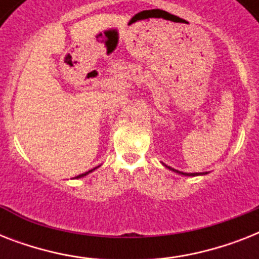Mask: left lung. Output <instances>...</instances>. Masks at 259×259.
<instances>
[{
    "instance_id": "left-lung-1",
    "label": "left lung",
    "mask_w": 259,
    "mask_h": 259,
    "mask_svg": "<svg viewBox=\"0 0 259 259\" xmlns=\"http://www.w3.org/2000/svg\"><path fill=\"white\" fill-rule=\"evenodd\" d=\"M169 168V166H168ZM177 173H181V175H185V176H195V175H197V173H183V172H179L177 170Z\"/></svg>"
}]
</instances>
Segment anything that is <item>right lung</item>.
<instances>
[{
  "mask_svg": "<svg viewBox=\"0 0 259 259\" xmlns=\"http://www.w3.org/2000/svg\"><path fill=\"white\" fill-rule=\"evenodd\" d=\"M91 172V170H89V172H86V173H82V175H79V176H76V177H83V176H86L87 173H90Z\"/></svg>",
  "mask_w": 259,
  "mask_h": 259,
  "instance_id": "right-lung-1",
  "label": "right lung"
}]
</instances>
